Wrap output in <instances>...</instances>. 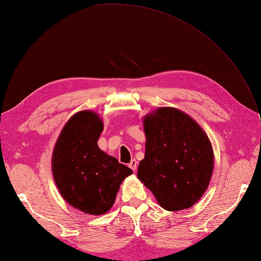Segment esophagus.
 Here are the masks:
<instances>
[{
    "label": "esophagus",
    "mask_w": 261,
    "mask_h": 261,
    "mask_svg": "<svg viewBox=\"0 0 261 261\" xmlns=\"http://www.w3.org/2000/svg\"><path fill=\"white\" fill-rule=\"evenodd\" d=\"M128 166H129L132 170H133L134 172L136 171V168H138V162L135 161V159H133V161H132L129 164H128Z\"/></svg>",
    "instance_id": "34e87169"
}]
</instances>
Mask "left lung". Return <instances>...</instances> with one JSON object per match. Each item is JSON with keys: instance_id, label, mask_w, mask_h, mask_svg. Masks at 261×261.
I'll return each mask as SVG.
<instances>
[{"instance_id": "8db88e82", "label": "left lung", "mask_w": 261, "mask_h": 261, "mask_svg": "<svg viewBox=\"0 0 261 261\" xmlns=\"http://www.w3.org/2000/svg\"><path fill=\"white\" fill-rule=\"evenodd\" d=\"M145 153L138 177L167 211L193 206L204 195L214 167L208 136L188 114L158 108L143 117Z\"/></svg>"}]
</instances>
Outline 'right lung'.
Instances as JSON below:
<instances>
[{"mask_svg":"<svg viewBox=\"0 0 261 261\" xmlns=\"http://www.w3.org/2000/svg\"><path fill=\"white\" fill-rule=\"evenodd\" d=\"M103 127L96 112L75 113L63 127L51 158L54 180L62 197L90 216L107 213L122 181L133 173L98 148Z\"/></svg>","mask_w":261,"mask_h":261,"instance_id":"right-lung-1","label":"right lung"}]
</instances>
